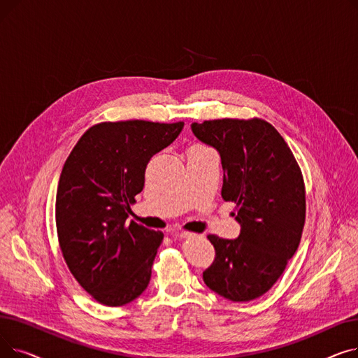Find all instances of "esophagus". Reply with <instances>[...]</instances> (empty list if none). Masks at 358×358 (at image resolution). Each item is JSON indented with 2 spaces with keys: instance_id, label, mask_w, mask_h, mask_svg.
Wrapping results in <instances>:
<instances>
[{
  "instance_id": "obj_1",
  "label": "esophagus",
  "mask_w": 358,
  "mask_h": 358,
  "mask_svg": "<svg viewBox=\"0 0 358 358\" xmlns=\"http://www.w3.org/2000/svg\"><path fill=\"white\" fill-rule=\"evenodd\" d=\"M171 234L176 235V236H178V238H181V239H190V238H194V236H196L194 234H190V232H177V231H173Z\"/></svg>"
}]
</instances>
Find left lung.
<instances>
[{
  "label": "left lung",
  "instance_id": "obj_1",
  "mask_svg": "<svg viewBox=\"0 0 358 358\" xmlns=\"http://www.w3.org/2000/svg\"><path fill=\"white\" fill-rule=\"evenodd\" d=\"M194 136L217 150L222 199L236 204L235 239L209 235L216 250L203 273L206 286L232 302L268 292L297 251L306 199L300 168L278 131L264 120L222 119L193 123Z\"/></svg>",
  "mask_w": 358,
  "mask_h": 358
}]
</instances>
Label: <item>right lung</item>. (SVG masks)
<instances>
[{"instance_id":"right-lung-1","label":"right lung","mask_w":358,"mask_h":358,"mask_svg":"<svg viewBox=\"0 0 358 358\" xmlns=\"http://www.w3.org/2000/svg\"><path fill=\"white\" fill-rule=\"evenodd\" d=\"M182 122L100 123L69 154L56 192V231L66 264L83 289L106 306H123L149 285L164 234L130 220L145 169L171 145Z\"/></svg>"}]
</instances>
